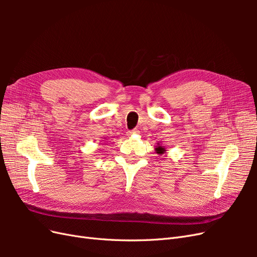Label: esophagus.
Wrapping results in <instances>:
<instances>
[{"mask_svg":"<svg viewBox=\"0 0 257 257\" xmlns=\"http://www.w3.org/2000/svg\"><path fill=\"white\" fill-rule=\"evenodd\" d=\"M139 133V131L137 130V128H134V130H132V131H128L127 132V135H136V134H138Z\"/></svg>","mask_w":257,"mask_h":257,"instance_id":"1","label":"esophagus"}]
</instances>
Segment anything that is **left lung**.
<instances>
[{"mask_svg":"<svg viewBox=\"0 0 257 257\" xmlns=\"http://www.w3.org/2000/svg\"><path fill=\"white\" fill-rule=\"evenodd\" d=\"M155 152H157L158 154H163V153H164L166 150H165V148L164 147H163V146H161L159 143H158V146L157 147H155Z\"/></svg>","mask_w":257,"mask_h":257,"instance_id":"8db88e82","label":"left lung"}]
</instances>
